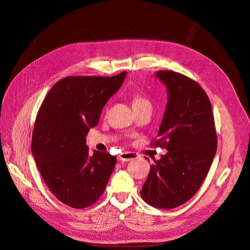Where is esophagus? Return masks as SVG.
<instances>
[{"instance_id": "obj_1", "label": "esophagus", "mask_w": 250, "mask_h": 250, "mask_svg": "<svg viewBox=\"0 0 250 250\" xmlns=\"http://www.w3.org/2000/svg\"><path fill=\"white\" fill-rule=\"evenodd\" d=\"M139 155L134 152H124L119 155V160L121 161H130L133 159L138 158Z\"/></svg>"}]
</instances>
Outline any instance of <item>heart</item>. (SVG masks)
<instances>
[{
  "label": "heart",
  "instance_id": "heart-1",
  "mask_svg": "<svg viewBox=\"0 0 250 250\" xmlns=\"http://www.w3.org/2000/svg\"><path fill=\"white\" fill-rule=\"evenodd\" d=\"M148 104V102L146 101L145 97H142V96H139V95L134 96V98H133V106L134 105H139V104Z\"/></svg>",
  "mask_w": 250,
  "mask_h": 250
}]
</instances>
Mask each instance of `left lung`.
I'll return each instance as SVG.
<instances>
[{
	"instance_id": "left-lung-1",
	"label": "left lung",
	"mask_w": 250,
	"mask_h": 250,
	"mask_svg": "<svg viewBox=\"0 0 250 250\" xmlns=\"http://www.w3.org/2000/svg\"><path fill=\"white\" fill-rule=\"evenodd\" d=\"M168 101L152 146L167 149L154 160L141 198L156 208L172 209L188 201L208 176L217 152L210 101L197 82L174 71H158Z\"/></svg>"
}]
</instances>
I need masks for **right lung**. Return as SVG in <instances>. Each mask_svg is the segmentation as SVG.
<instances>
[{
    "instance_id": "obj_1",
    "label": "right lung",
    "mask_w": 250,
    "mask_h": 250,
    "mask_svg": "<svg viewBox=\"0 0 250 250\" xmlns=\"http://www.w3.org/2000/svg\"><path fill=\"white\" fill-rule=\"evenodd\" d=\"M126 72L105 76H68L50 89L35 118L31 151L52 194L70 208L82 209L104 194L116 165L105 152L89 155L85 136L97 125L109 98Z\"/></svg>"
}]
</instances>
